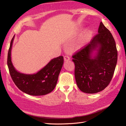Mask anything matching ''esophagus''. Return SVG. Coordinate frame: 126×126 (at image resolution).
<instances>
[{"mask_svg":"<svg viewBox=\"0 0 126 126\" xmlns=\"http://www.w3.org/2000/svg\"><path fill=\"white\" fill-rule=\"evenodd\" d=\"M64 60L65 62L68 61L70 60V57H69L68 56H65L64 57Z\"/></svg>","mask_w":126,"mask_h":126,"instance_id":"obj_1","label":"esophagus"}]
</instances>
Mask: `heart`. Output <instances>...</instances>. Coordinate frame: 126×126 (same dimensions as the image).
Returning <instances> with one entry per match:
<instances>
[{
  "instance_id": "obj_1",
  "label": "heart",
  "mask_w": 126,
  "mask_h": 126,
  "mask_svg": "<svg viewBox=\"0 0 126 126\" xmlns=\"http://www.w3.org/2000/svg\"><path fill=\"white\" fill-rule=\"evenodd\" d=\"M93 36V31L90 29H86L80 37L79 43L80 45H84L89 41Z\"/></svg>"
}]
</instances>
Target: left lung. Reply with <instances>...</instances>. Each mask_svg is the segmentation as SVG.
I'll return each instance as SVG.
<instances>
[{"instance_id":"left-lung-1","label":"left lung","mask_w":126,"mask_h":126,"mask_svg":"<svg viewBox=\"0 0 126 126\" xmlns=\"http://www.w3.org/2000/svg\"><path fill=\"white\" fill-rule=\"evenodd\" d=\"M73 58L76 82L82 92L97 93L108 86L115 69L117 51L113 36L102 23L90 43Z\"/></svg>"}]
</instances>
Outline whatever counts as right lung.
<instances>
[{"instance_id": "1", "label": "right lung", "mask_w": 126, "mask_h": 126, "mask_svg": "<svg viewBox=\"0 0 126 126\" xmlns=\"http://www.w3.org/2000/svg\"><path fill=\"white\" fill-rule=\"evenodd\" d=\"M14 35L8 52L7 65L10 75L17 87L23 92L33 96L47 94L55 89L59 74L63 65V57L59 56L50 60L36 73L27 74L17 71L11 60V50Z\"/></svg>"}]
</instances>
